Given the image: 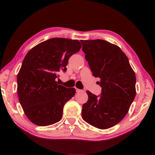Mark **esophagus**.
I'll use <instances>...</instances> for the list:
<instances>
[{
	"instance_id": "obj_1",
	"label": "esophagus",
	"mask_w": 155,
	"mask_h": 155,
	"mask_svg": "<svg viewBox=\"0 0 155 155\" xmlns=\"http://www.w3.org/2000/svg\"><path fill=\"white\" fill-rule=\"evenodd\" d=\"M76 91H77V93H81V92H83V91L81 90V89H78V88H76Z\"/></svg>"
}]
</instances>
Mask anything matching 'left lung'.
I'll use <instances>...</instances> for the list:
<instances>
[{
  "label": "left lung",
  "mask_w": 155,
  "mask_h": 155,
  "mask_svg": "<svg viewBox=\"0 0 155 155\" xmlns=\"http://www.w3.org/2000/svg\"><path fill=\"white\" fill-rule=\"evenodd\" d=\"M85 58L97 84L100 96L87 91L88 101L83 105L82 117L100 129L114 126L126 116L136 96V76L121 49L104 40H81Z\"/></svg>",
  "instance_id": "left-lung-1"
}]
</instances>
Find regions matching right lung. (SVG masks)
Wrapping results in <instances>:
<instances>
[{
    "label": "right lung",
    "instance_id": "1",
    "mask_svg": "<svg viewBox=\"0 0 155 155\" xmlns=\"http://www.w3.org/2000/svg\"><path fill=\"white\" fill-rule=\"evenodd\" d=\"M77 40L53 38L39 43L25 56L17 75L18 99L30 121L48 126L61 120L65 103L74 97V88L56 81L67 71L68 59L80 51Z\"/></svg>",
    "mask_w": 155,
    "mask_h": 155
}]
</instances>
